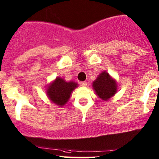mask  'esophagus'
<instances>
[{"label":"esophagus","mask_w":159,"mask_h":159,"mask_svg":"<svg viewBox=\"0 0 159 159\" xmlns=\"http://www.w3.org/2000/svg\"><path fill=\"white\" fill-rule=\"evenodd\" d=\"M87 85H88V83H86V82H82V83H81V85H82V86H83V87L87 86Z\"/></svg>","instance_id":"34e87169"}]
</instances>
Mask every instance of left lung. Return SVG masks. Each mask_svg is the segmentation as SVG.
<instances>
[{"label": "left lung", "instance_id": "left-lung-1", "mask_svg": "<svg viewBox=\"0 0 159 159\" xmlns=\"http://www.w3.org/2000/svg\"><path fill=\"white\" fill-rule=\"evenodd\" d=\"M92 87L98 98L108 101L117 91V81L107 71H102L93 82Z\"/></svg>", "mask_w": 159, "mask_h": 159}]
</instances>
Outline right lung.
I'll return each mask as SVG.
<instances>
[{
    "mask_svg": "<svg viewBox=\"0 0 159 159\" xmlns=\"http://www.w3.org/2000/svg\"><path fill=\"white\" fill-rule=\"evenodd\" d=\"M77 87L76 82H67L60 76H57L47 85L46 93L50 102L61 107L68 102L73 91Z\"/></svg>",
    "mask_w": 159,
    "mask_h": 159,
    "instance_id": "1",
    "label": "right lung"
}]
</instances>
